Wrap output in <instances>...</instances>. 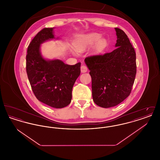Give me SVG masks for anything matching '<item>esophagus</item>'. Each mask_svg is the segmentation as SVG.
<instances>
[{"label":"esophagus","instance_id":"esophagus-1","mask_svg":"<svg viewBox=\"0 0 160 160\" xmlns=\"http://www.w3.org/2000/svg\"><path fill=\"white\" fill-rule=\"evenodd\" d=\"M80 69H81V72H86L88 71V68H87V67L86 65H82L81 66V67H80Z\"/></svg>","mask_w":160,"mask_h":160}]
</instances>
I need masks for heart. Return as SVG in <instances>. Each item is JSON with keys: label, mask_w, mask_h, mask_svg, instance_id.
Instances as JSON below:
<instances>
[{"label": "heart", "mask_w": 160, "mask_h": 160, "mask_svg": "<svg viewBox=\"0 0 160 160\" xmlns=\"http://www.w3.org/2000/svg\"><path fill=\"white\" fill-rule=\"evenodd\" d=\"M101 38V34L98 33H90L78 36L74 40L73 46L76 51L82 53L95 44L93 47V51L95 52H99L104 48L107 45L106 39ZM76 51L74 50H71L74 54H76Z\"/></svg>", "instance_id": "obj_1"}]
</instances>
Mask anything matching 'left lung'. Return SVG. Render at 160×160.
I'll use <instances>...</instances> for the list:
<instances>
[{
    "label": "left lung",
    "mask_w": 160,
    "mask_h": 160,
    "mask_svg": "<svg viewBox=\"0 0 160 160\" xmlns=\"http://www.w3.org/2000/svg\"><path fill=\"white\" fill-rule=\"evenodd\" d=\"M114 29V50L84 59L90 70L93 100L103 108L116 106L129 96L136 74L135 50L125 33Z\"/></svg>",
    "instance_id": "obj_1"
}]
</instances>
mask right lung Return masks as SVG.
Segmentation results:
<instances>
[{"instance_id": "right-lung-1", "label": "right lung", "mask_w": 160, "mask_h": 160, "mask_svg": "<svg viewBox=\"0 0 160 160\" xmlns=\"http://www.w3.org/2000/svg\"><path fill=\"white\" fill-rule=\"evenodd\" d=\"M54 28L43 29L32 40L26 55V72L37 98L49 106L61 108L71 101L72 89L80 74L81 63L69 65L59 59L49 60L42 56L41 45L56 38Z\"/></svg>"}]
</instances>
